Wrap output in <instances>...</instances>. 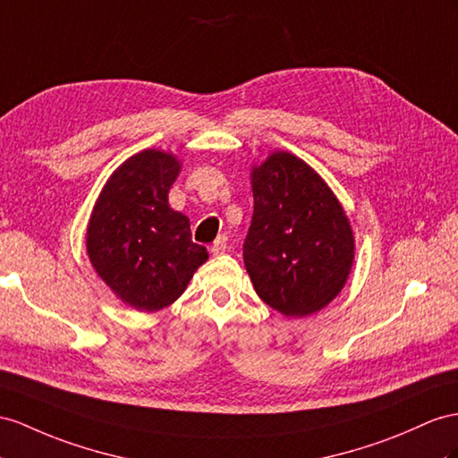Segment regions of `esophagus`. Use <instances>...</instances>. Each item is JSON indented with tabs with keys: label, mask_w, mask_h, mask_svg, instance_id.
Instances as JSON below:
<instances>
[{
	"label": "esophagus",
	"mask_w": 458,
	"mask_h": 458,
	"mask_svg": "<svg viewBox=\"0 0 458 458\" xmlns=\"http://www.w3.org/2000/svg\"><path fill=\"white\" fill-rule=\"evenodd\" d=\"M226 248H228V238L225 233H220V236L213 242V245H210V251H213V255H222L226 251Z\"/></svg>",
	"instance_id": "esophagus-1"
}]
</instances>
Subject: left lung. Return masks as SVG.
I'll use <instances>...</instances> for the list:
<instances>
[{
  "mask_svg": "<svg viewBox=\"0 0 458 458\" xmlns=\"http://www.w3.org/2000/svg\"><path fill=\"white\" fill-rule=\"evenodd\" d=\"M253 216L243 263L259 298L286 318L325 308L343 290L354 236L319 174L290 152L253 168Z\"/></svg>",
  "mask_w": 458,
  "mask_h": 458,
  "instance_id": "left-lung-1",
  "label": "left lung"
}]
</instances>
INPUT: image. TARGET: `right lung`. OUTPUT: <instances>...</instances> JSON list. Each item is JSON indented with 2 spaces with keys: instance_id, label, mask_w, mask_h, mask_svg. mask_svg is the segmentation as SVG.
Masks as SVG:
<instances>
[{
  "instance_id": "1",
  "label": "right lung",
  "mask_w": 458,
  "mask_h": 458,
  "mask_svg": "<svg viewBox=\"0 0 458 458\" xmlns=\"http://www.w3.org/2000/svg\"><path fill=\"white\" fill-rule=\"evenodd\" d=\"M180 162L147 148L117 168L98 197L87 230L92 267L117 298L140 311L178 300L207 250L193 243L190 218L168 205Z\"/></svg>"
}]
</instances>
